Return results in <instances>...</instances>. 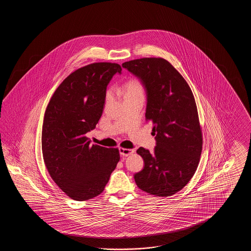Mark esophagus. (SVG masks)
<instances>
[{
	"instance_id": "34e87169",
	"label": "esophagus",
	"mask_w": 251,
	"mask_h": 251,
	"mask_svg": "<svg viewBox=\"0 0 251 251\" xmlns=\"http://www.w3.org/2000/svg\"><path fill=\"white\" fill-rule=\"evenodd\" d=\"M133 152H134V151H133V150H131V149L120 148V153L121 156H125V157H127V156L132 154Z\"/></svg>"
}]
</instances>
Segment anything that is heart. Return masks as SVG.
<instances>
[{"label":"heart","mask_w":251,"mask_h":251,"mask_svg":"<svg viewBox=\"0 0 251 251\" xmlns=\"http://www.w3.org/2000/svg\"><path fill=\"white\" fill-rule=\"evenodd\" d=\"M143 91L142 84L137 80H131L123 86V93L125 98L131 96L143 95Z\"/></svg>","instance_id":"b5f03b06"}]
</instances>
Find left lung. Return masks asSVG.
Here are the masks:
<instances>
[{
	"mask_svg": "<svg viewBox=\"0 0 251 251\" xmlns=\"http://www.w3.org/2000/svg\"><path fill=\"white\" fill-rule=\"evenodd\" d=\"M147 93L146 120L153 123L152 153L139 148L144 168L134 174L136 185L157 197L180 191L192 179L201 159L202 133L196 101L186 81L164 58H140L122 64Z\"/></svg>",
	"mask_w": 251,
	"mask_h": 251,
	"instance_id": "obj_1",
	"label": "left lung"
}]
</instances>
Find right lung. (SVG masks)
<instances>
[{
    "mask_svg": "<svg viewBox=\"0 0 251 251\" xmlns=\"http://www.w3.org/2000/svg\"><path fill=\"white\" fill-rule=\"evenodd\" d=\"M121 67L93 63L72 72L49 102L42 125V154L51 179L71 199H93L104 190L120 161L119 149L91 145L86 133L96 128L107 85Z\"/></svg>",
    "mask_w": 251,
    "mask_h": 251,
    "instance_id": "1",
    "label": "right lung"
}]
</instances>
